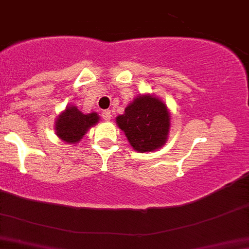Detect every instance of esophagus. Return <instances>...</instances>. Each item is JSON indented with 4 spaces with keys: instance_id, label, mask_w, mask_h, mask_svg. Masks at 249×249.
I'll return each instance as SVG.
<instances>
[{
    "instance_id": "34e87169",
    "label": "esophagus",
    "mask_w": 249,
    "mask_h": 249,
    "mask_svg": "<svg viewBox=\"0 0 249 249\" xmlns=\"http://www.w3.org/2000/svg\"><path fill=\"white\" fill-rule=\"evenodd\" d=\"M101 116L105 121H109L111 120V117H112V115H111V111H109V109H105V111H102Z\"/></svg>"
}]
</instances>
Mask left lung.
Masks as SVG:
<instances>
[{"label":"left lung","mask_w":249,"mask_h":249,"mask_svg":"<svg viewBox=\"0 0 249 249\" xmlns=\"http://www.w3.org/2000/svg\"><path fill=\"white\" fill-rule=\"evenodd\" d=\"M129 144L137 152H153L165 144L170 129L166 105L154 95H140L116 118Z\"/></svg>","instance_id":"8db88e82"}]
</instances>
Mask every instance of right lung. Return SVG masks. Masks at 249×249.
I'll return each instance as SVG.
<instances>
[{
    "instance_id": "1",
    "label": "right lung",
    "mask_w": 249,
    "mask_h": 249,
    "mask_svg": "<svg viewBox=\"0 0 249 249\" xmlns=\"http://www.w3.org/2000/svg\"><path fill=\"white\" fill-rule=\"evenodd\" d=\"M99 115L91 112L85 115L76 106H68L55 121L56 136L67 143L79 142L84 134L99 122Z\"/></svg>"
}]
</instances>
